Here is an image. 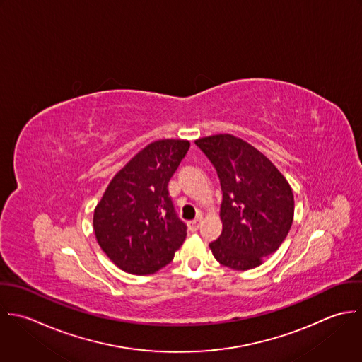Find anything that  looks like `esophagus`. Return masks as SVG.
I'll return each instance as SVG.
<instances>
[{
	"label": "esophagus",
	"instance_id": "esophagus-1",
	"mask_svg": "<svg viewBox=\"0 0 362 362\" xmlns=\"http://www.w3.org/2000/svg\"><path fill=\"white\" fill-rule=\"evenodd\" d=\"M200 223H202V217H200V216L196 217L194 220L189 221V228H190V231H197L199 227H200Z\"/></svg>",
	"mask_w": 362,
	"mask_h": 362
}]
</instances>
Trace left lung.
Listing matches in <instances>:
<instances>
[{"instance_id":"8db88e82","label":"left lung","mask_w":362,"mask_h":362,"mask_svg":"<svg viewBox=\"0 0 362 362\" xmlns=\"http://www.w3.org/2000/svg\"><path fill=\"white\" fill-rule=\"evenodd\" d=\"M196 145L216 168L223 190V231L210 243L214 258L235 271L259 267L292 227L291 185L262 152L231 134L200 138Z\"/></svg>"}]
</instances>
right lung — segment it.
Returning <instances> with one entry per match:
<instances>
[{
	"instance_id": "1",
	"label": "right lung",
	"mask_w": 362,
	"mask_h": 362,
	"mask_svg": "<svg viewBox=\"0 0 362 362\" xmlns=\"http://www.w3.org/2000/svg\"><path fill=\"white\" fill-rule=\"evenodd\" d=\"M190 142L159 139L139 151L110 182L94 209L98 245L122 271L151 275L166 267L186 238L168 183Z\"/></svg>"
}]
</instances>
